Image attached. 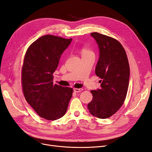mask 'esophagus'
<instances>
[{
    "label": "esophagus",
    "mask_w": 152,
    "mask_h": 152,
    "mask_svg": "<svg viewBox=\"0 0 152 152\" xmlns=\"http://www.w3.org/2000/svg\"><path fill=\"white\" fill-rule=\"evenodd\" d=\"M82 90V89H81V88H79V89H77V88H74L73 89V91H74L75 93H79V92H81Z\"/></svg>",
    "instance_id": "esophagus-1"
}]
</instances>
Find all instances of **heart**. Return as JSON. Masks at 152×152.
<instances>
[{
    "label": "heart",
    "mask_w": 152,
    "mask_h": 152,
    "mask_svg": "<svg viewBox=\"0 0 152 152\" xmlns=\"http://www.w3.org/2000/svg\"><path fill=\"white\" fill-rule=\"evenodd\" d=\"M92 53L91 50L87 48H83L82 49V54H87V53Z\"/></svg>",
    "instance_id": "heart-1"
}]
</instances>
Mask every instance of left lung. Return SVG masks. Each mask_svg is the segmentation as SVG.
Returning a JSON list of instances; mask_svg holds the SVG:
<instances>
[{
  "instance_id": "1",
  "label": "left lung",
  "mask_w": 152,
  "mask_h": 152,
  "mask_svg": "<svg viewBox=\"0 0 152 152\" xmlns=\"http://www.w3.org/2000/svg\"><path fill=\"white\" fill-rule=\"evenodd\" d=\"M99 52L95 73L102 80L100 89L91 91L93 99L87 104L94 117L107 118L120 109L125 101L129 81L130 69L125 49L118 40L93 32Z\"/></svg>"
}]
</instances>
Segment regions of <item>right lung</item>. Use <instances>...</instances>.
<instances>
[{
	"mask_svg": "<svg viewBox=\"0 0 152 152\" xmlns=\"http://www.w3.org/2000/svg\"><path fill=\"white\" fill-rule=\"evenodd\" d=\"M72 39L46 35L27 49L22 67L21 82L25 99L39 115L54 121L65 114L73 89L53 84V73L61 54Z\"/></svg>",
	"mask_w": 152,
	"mask_h": 152,
	"instance_id": "obj_1",
	"label": "right lung"
}]
</instances>
